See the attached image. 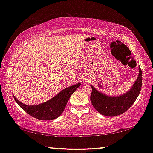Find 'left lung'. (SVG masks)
<instances>
[{
	"mask_svg": "<svg viewBox=\"0 0 153 153\" xmlns=\"http://www.w3.org/2000/svg\"><path fill=\"white\" fill-rule=\"evenodd\" d=\"M139 69V76L129 92L119 97H108L97 91L93 85L91 101L93 107L106 116H116L125 113L134 103L139 96L142 85V72Z\"/></svg>",
	"mask_w": 153,
	"mask_h": 153,
	"instance_id": "obj_1",
	"label": "left lung"
}]
</instances>
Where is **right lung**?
<instances>
[{
    "instance_id": "add662e5",
    "label": "right lung",
    "mask_w": 153,
    "mask_h": 153,
    "mask_svg": "<svg viewBox=\"0 0 153 153\" xmlns=\"http://www.w3.org/2000/svg\"><path fill=\"white\" fill-rule=\"evenodd\" d=\"M80 85L81 83H77L67 88L49 101L38 105H26L19 101L14 95L13 97L19 106L31 116L41 120H51L57 118L62 114L71 95Z\"/></svg>"
}]
</instances>
